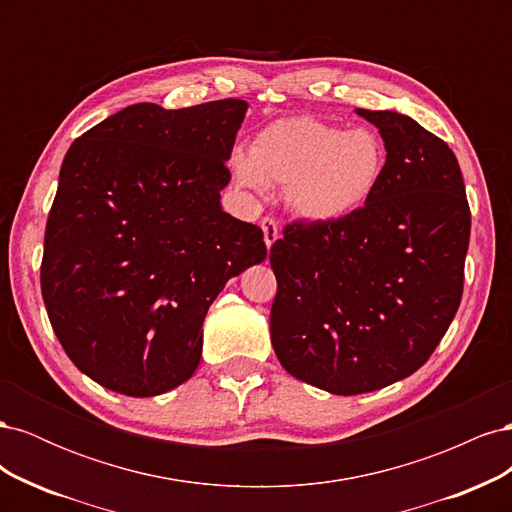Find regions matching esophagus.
Returning a JSON list of instances; mask_svg holds the SVG:
<instances>
[{
    "label": "esophagus",
    "instance_id": "esophagus-1",
    "mask_svg": "<svg viewBox=\"0 0 512 512\" xmlns=\"http://www.w3.org/2000/svg\"><path fill=\"white\" fill-rule=\"evenodd\" d=\"M260 228H262V235H265L267 250H271V245L277 241V237H280V226H277L273 218H262Z\"/></svg>",
    "mask_w": 512,
    "mask_h": 512
}]
</instances>
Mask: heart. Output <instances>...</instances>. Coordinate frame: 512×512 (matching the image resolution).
Listing matches in <instances>:
<instances>
[{
  "instance_id": "obj_1",
  "label": "heart",
  "mask_w": 512,
  "mask_h": 512,
  "mask_svg": "<svg viewBox=\"0 0 512 512\" xmlns=\"http://www.w3.org/2000/svg\"><path fill=\"white\" fill-rule=\"evenodd\" d=\"M384 138L374 128L342 130L316 117L271 121L237 151L232 177L245 190L282 185L284 203L299 220L329 224L363 209L386 173Z\"/></svg>"
}]
</instances>
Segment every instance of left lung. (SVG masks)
Masks as SVG:
<instances>
[{"mask_svg":"<svg viewBox=\"0 0 512 512\" xmlns=\"http://www.w3.org/2000/svg\"><path fill=\"white\" fill-rule=\"evenodd\" d=\"M356 115L384 138L376 196L329 224L294 222L271 247V344L290 376L335 395L425 365L463 292L470 207L455 153L395 111Z\"/></svg>","mask_w":512,"mask_h":512,"instance_id":"left-lung-1","label":"left lung"}]
</instances>
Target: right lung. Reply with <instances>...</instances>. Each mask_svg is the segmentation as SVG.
Returning a JSON list of instances; mask_svg holds the SVG:
<instances>
[{
	"instance_id": "add662e5",
	"label": "right lung",
	"mask_w": 512,
	"mask_h": 512,
	"mask_svg": "<svg viewBox=\"0 0 512 512\" xmlns=\"http://www.w3.org/2000/svg\"><path fill=\"white\" fill-rule=\"evenodd\" d=\"M247 102H141L70 145L44 232L42 299L85 376L130 397L196 371L209 305L267 258L262 230L220 205Z\"/></svg>"
}]
</instances>
